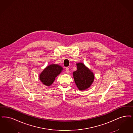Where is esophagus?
I'll use <instances>...</instances> for the list:
<instances>
[{"mask_svg":"<svg viewBox=\"0 0 133 133\" xmlns=\"http://www.w3.org/2000/svg\"><path fill=\"white\" fill-rule=\"evenodd\" d=\"M65 70H66V72L67 74H69V68H66L65 69Z\"/></svg>","mask_w":133,"mask_h":133,"instance_id":"1","label":"esophagus"}]
</instances>
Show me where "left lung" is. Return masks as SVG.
<instances>
[{"mask_svg": "<svg viewBox=\"0 0 133 133\" xmlns=\"http://www.w3.org/2000/svg\"><path fill=\"white\" fill-rule=\"evenodd\" d=\"M77 70L73 72L75 84L79 90H84L91 86L94 79L92 72L81 63L76 64Z\"/></svg>", "mask_w": 133, "mask_h": 133, "instance_id": "8db88e82", "label": "left lung"}]
</instances>
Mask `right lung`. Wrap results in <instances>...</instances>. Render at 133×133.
I'll return each mask as SVG.
<instances>
[{
	"label": "right lung",
	"mask_w": 133,
	"mask_h": 133,
	"mask_svg": "<svg viewBox=\"0 0 133 133\" xmlns=\"http://www.w3.org/2000/svg\"><path fill=\"white\" fill-rule=\"evenodd\" d=\"M63 69V68L57 64H50L40 74V80L44 85L49 87L52 84L56 77L60 74Z\"/></svg>",
	"instance_id": "1"
}]
</instances>
